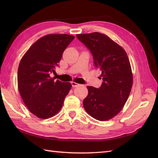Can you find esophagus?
<instances>
[{"instance_id": "1", "label": "esophagus", "mask_w": 158, "mask_h": 158, "mask_svg": "<svg viewBox=\"0 0 158 158\" xmlns=\"http://www.w3.org/2000/svg\"><path fill=\"white\" fill-rule=\"evenodd\" d=\"M71 85H72L73 88H76V87L79 86L80 84H79V83H75V82H74V81H72V82H71Z\"/></svg>"}]
</instances>
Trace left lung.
<instances>
[{"mask_svg": "<svg viewBox=\"0 0 158 158\" xmlns=\"http://www.w3.org/2000/svg\"><path fill=\"white\" fill-rule=\"evenodd\" d=\"M91 52L94 64L101 71V86H87L88 94L84 109L99 121L111 119L126 102L132 86V73L128 57L122 47L100 32L77 35Z\"/></svg>", "mask_w": 158, "mask_h": 158, "instance_id": "left-lung-1", "label": "left lung"}]
</instances>
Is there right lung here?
<instances>
[{
	"label": "right lung",
	"instance_id": "right-lung-1",
	"mask_svg": "<svg viewBox=\"0 0 158 158\" xmlns=\"http://www.w3.org/2000/svg\"><path fill=\"white\" fill-rule=\"evenodd\" d=\"M75 36L53 34L36 41L20 61L18 70L19 92L28 110L36 117L47 119L55 115L63 105L72 85L50 77L62 53Z\"/></svg>",
	"mask_w": 158,
	"mask_h": 158
}]
</instances>
